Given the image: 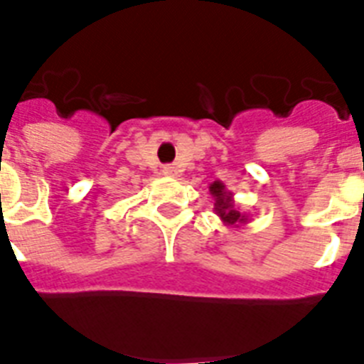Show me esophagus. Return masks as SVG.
Here are the masks:
<instances>
[{
    "mask_svg": "<svg viewBox=\"0 0 364 364\" xmlns=\"http://www.w3.org/2000/svg\"><path fill=\"white\" fill-rule=\"evenodd\" d=\"M164 176L168 177H176L179 171H177V166H173V164H170V166H164Z\"/></svg>",
    "mask_w": 364,
    "mask_h": 364,
    "instance_id": "obj_1",
    "label": "esophagus"
}]
</instances>
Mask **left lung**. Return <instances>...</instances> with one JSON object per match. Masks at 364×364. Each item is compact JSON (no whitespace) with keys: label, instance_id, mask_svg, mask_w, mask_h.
I'll list each match as a JSON object with an SVG mask.
<instances>
[{"label":"left lung","instance_id":"1","mask_svg":"<svg viewBox=\"0 0 364 364\" xmlns=\"http://www.w3.org/2000/svg\"><path fill=\"white\" fill-rule=\"evenodd\" d=\"M210 194L213 198V212L218 213L219 219L229 227L246 225L250 221V213L240 212L235 204L231 191H227L225 183L213 181L210 185Z\"/></svg>","mask_w":364,"mask_h":364}]
</instances>
